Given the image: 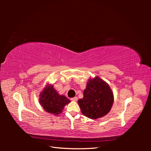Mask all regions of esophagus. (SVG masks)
I'll return each mask as SVG.
<instances>
[{
	"label": "esophagus",
	"mask_w": 151,
	"mask_h": 151,
	"mask_svg": "<svg viewBox=\"0 0 151 151\" xmlns=\"http://www.w3.org/2000/svg\"><path fill=\"white\" fill-rule=\"evenodd\" d=\"M71 100L72 101H77V97L72 98H71Z\"/></svg>",
	"instance_id": "34e87169"
}]
</instances>
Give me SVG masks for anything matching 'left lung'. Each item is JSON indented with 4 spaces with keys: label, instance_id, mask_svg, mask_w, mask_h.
I'll return each mask as SVG.
<instances>
[{
    "label": "left lung",
    "instance_id": "obj_1",
    "mask_svg": "<svg viewBox=\"0 0 151 151\" xmlns=\"http://www.w3.org/2000/svg\"><path fill=\"white\" fill-rule=\"evenodd\" d=\"M84 96L78 100L81 112L90 119L101 118L111 110L114 101L113 91L107 83L96 76L89 79Z\"/></svg>",
    "mask_w": 151,
    "mask_h": 151
}]
</instances>
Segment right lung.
<instances>
[{
  "instance_id": "add662e5",
  "label": "right lung",
  "mask_w": 151,
  "mask_h": 151,
  "mask_svg": "<svg viewBox=\"0 0 151 151\" xmlns=\"http://www.w3.org/2000/svg\"><path fill=\"white\" fill-rule=\"evenodd\" d=\"M70 103V100L65 96L59 94L54 89L53 85L47 84L40 94L39 103L47 112L58 115L62 113L65 105Z\"/></svg>"
}]
</instances>
